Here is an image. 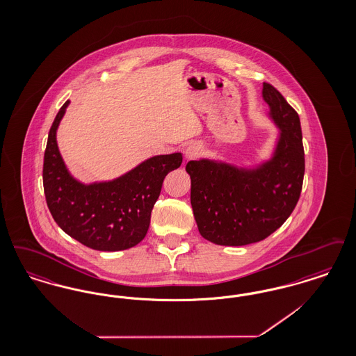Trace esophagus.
Returning a JSON list of instances; mask_svg holds the SVG:
<instances>
[{
  "mask_svg": "<svg viewBox=\"0 0 356 356\" xmlns=\"http://www.w3.org/2000/svg\"><path fill=\"white\" fill-rule=\"evenodd\" d=\"M202 145L197 144V143H192L186 147L184 149V154H186V160H193V159H197L200 154H202Z\"/></svg>",
  "mask_w": 356,
  "mask_h": 356,
  "instance_id": "esophagus-1",
  "label": "esophagus"
}]
</instances>
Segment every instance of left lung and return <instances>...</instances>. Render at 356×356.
Here are the masks:
<instances>
[{
	"label": "left lung",
	"mask_w": 356,
	"mask_h": 356,
	"mask_svg": "<svg viewBox=\"0 0 356 356\" xmlns=\"http://www.w3.org/2000/svg\"><path fill=\"white\" fill-rule=\"evenodd\" d=\"M263 97L280 129L271 160L254 170L212 160L186 164L199 232L219 245L264 240L287 220L300 197L305 149L299 115L268 83H263Z\"/></svg>",
	"instance_id": "1"
}]
</instances>
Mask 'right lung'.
I'll list each match as a JSON object with an SVG mask.
<instances>
[{
	"label": "right lung",
	"mask_w": 356,
	"mask_h": 356,
	"mask_svg": "<svg viewBox=\"0 0 356 356\" xmlns=\"http://www.w3.org/2000/svg\"><path fill=\"white\" fill-rule=\"evenodd\" d=\"M68 104L51 124L44 154L42 181L51 216L65 234L92 250L132 248L147 235L163 181L181 165L183 154L154 156L113 181L81 184L69 175L56 141Z\"/></svg>",
	"instance_id": "add662e5"
}]
</instances>
